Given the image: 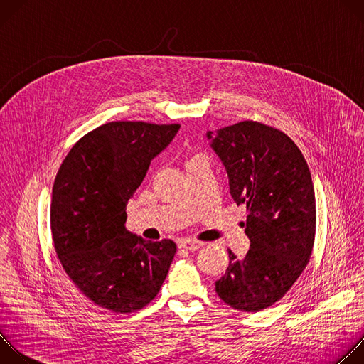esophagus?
Here are the masks:
<instances>
[{
	"instance_id": "obj_1",
	"label": "esophagus",
	"mask_w": 364,
	"mask_h": 364,
	"mask_svg": "<svg viewBox=\"0 0 364 364\" xmlns=\"http://www.w3.org/2000/svg\"><path fill=\"white\" fill-rule=\"evenodd\" d=\"M204 243L203 242H198V240H193V239H184L180 242V247H184L187 250H197L203 246Z\"/></svg>"
}]
</instances>
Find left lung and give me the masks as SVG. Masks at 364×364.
<instances>
[{
  "label": "left lung",
  "instance_id": "obj_1",
  "mask_svg": "<svg viewBox=\"0 0 364 364\" xmlns=\"http://www.w3.org/2000/svg\"><path fill=\"white\" fill-rule=\"evenodd\" d=\"M237 204H246L250 249L216 281L232 308L256 313L279 301L305 269L316 237V194L308 164L295 142L269 125L243 121L209 131Z\"/></svg>",
  "mask_w": 364,
  "mask_h": 364
}]
</instances>
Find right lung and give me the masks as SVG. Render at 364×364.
<instances>
[{"label": "right lung", "instance_id": "1", "mask_svg": "<svg viewBox=\"0 0 364 364\" xmlns=\"http://www.w3.org/2000/svg\"><path fill=\"white\" fill-rule=\"evenodd\" d=\"M178 124L117 121L82 136L66 155L51 194V235L59 261L96 305L128 314L148 305L168 274L177 246L127 230V203L151 160Z\"/></svg>", "mask_w": 364, "mask_h": 364}]
</instances>
